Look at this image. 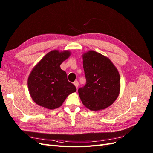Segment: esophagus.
Here are the masks:
<instances>
[{
    "label": "esophagus",
    "instance_id": "34e87169",
    "mask_svg": "<svg viewBox=\"0 0 153 153\" xmlns=\"http://www.w3.org/2000/svg\"><path fill=\"white\" fill-rule=\"evenodd\" d=\"M74 85H75V87H76V89H78V85H79V84H78V82L77 80H76V81L74 82Z\"/></svg>",
    "mask_w": 153,
    "mask_h": 153
}]
</instances>
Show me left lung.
I'll use <instances>...</instances> for the list:
<instances>
[{"label":"left lung","instance_id":"1","mask_svg":"<svg viewBox=\"0 0 153 153\" xmlns=\"http://www.w3.org/2000/svg\"><path fill=\"white\" fill-rule=\"evenodd\" d=\"M82 57L86 84L78 91L82 102L91 110L107 108L119 94L118 70L108 58L95 51H89Z\"/></svg>","mask_w":153,"mask_h":153}]
</instances>
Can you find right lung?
<instances>
[{"label": "right lung", "mask_w": 153, "mask_h": 153, "mask_svg": "<svg viewBox=\"0 0 153 153\" xmlns=\"http://www.w3.org/2000/svg\"><path fill=\"white\" fill-rule=\"evenodd\" d=\"M68 50H52L32 69L28 78L30 95L38 105L50 110L61 106L64 100L76 89L67 78L60 65L69 56Z\"/></svg>", "instance_id": "obj_1"}]
</instances>
